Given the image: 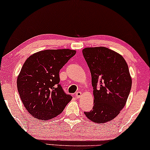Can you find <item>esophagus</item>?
<instances>
[{
    "instance_id": "obj_1",
    "label": "esophagus",
    "mask_w": 150,
    "mask_h": 150,
    "mask_svg": "<svg viewBox=\"0 0 150 150\" xmlns=\"http://www.w3.org/2000/svg\"><path fill=\"white\" fill-rule=\"evenodd\" d=\"M75 95H76V97L77 98H80L82 96V93L81 91H78V92H76V93Z\"/></svg>"
}]
</instances>
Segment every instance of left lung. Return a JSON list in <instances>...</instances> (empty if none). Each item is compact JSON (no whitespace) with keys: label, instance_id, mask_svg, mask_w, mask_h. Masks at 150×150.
<instances>
[{"label":"left lung","instance_id":"left-lung-1","mask_svg":"<svg viewBox=\"0 0 150 150\" xmlns=\"http://www.w3.org/2000/svg\"><path fill=\"white\" fill-rule=\"evenodd\" d=\"M83 54L91 71L94 96L93 108L84 113L95 123L108 122L118 115L130 93L128 64L122 55L105 47L85 48Z\"/></svg>","mask_w":150,"mask_h":150}]
</instances>
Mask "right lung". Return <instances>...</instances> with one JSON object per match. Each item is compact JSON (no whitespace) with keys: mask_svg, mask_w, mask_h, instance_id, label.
I'll return each mask as SVG.
<instances>
[{"mask_svg":"<svg viewBox=\"0 0 150 150\" xmlns=\"http://www.w3.org/2000/svg\"><path fill=\"white\" fill-rule=\"evenodd\" d=\"M76 54L69 49L46 50L30 55L18 76L24 107L35 118L48 120L61 114L72 97L63 91L59 71Z\"/></svg>","mask_w":150,"mask_h":150,"instance_id":"1","label":"right lung"}]
</instances>
